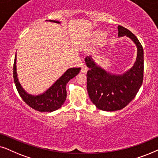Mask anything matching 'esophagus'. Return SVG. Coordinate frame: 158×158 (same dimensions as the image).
<instances>
[{"mask_svg": "<svg viewBox=\"0 0 158 158\" xmlns=\"http://www.w3.org/2000/svg\"><path fill=\"white\" fill-rule=\"evenodd\" d=\"M87 71H88V68H87V66H85V65H83L82 67H81V73H86L87 72Z\"/></svg>", "mask_w": 158, "mask_h": 158, "instance_id": "obj_1", "label": "esophagus"}]
</instances>
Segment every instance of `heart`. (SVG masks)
Listing matches in <instances>:
<instances>
[{
  "instance_id": "1",
  "label": "heart",
  "mask_w": 158,
  "mask_h": 158,
  "mask_svg": "<svg viewBox=\"0 0 158 158\" xmlns=\"http://www.w3.org/2000/svg\"><path fill=\"white\" fill-rule=\"evenodd\" d=\"M102 31H97V32L95 33V35H94V36H95V38H97V39H100L101 37H102Z\"/></svg>"
}]
</instances>
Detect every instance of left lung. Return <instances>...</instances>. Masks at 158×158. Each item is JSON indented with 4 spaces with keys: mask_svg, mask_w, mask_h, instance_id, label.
I'll return each instance as SVG.
<instances>
[{
    "mask_svg": "<svg viewBox=\"0 0 158 158\" xmlns=\"http://www.w3.org/2000/svg\"><path fill=\"white\" fill-rule=\"evenodd\" d=\"M118 37H127L137 48L136 58L133 66L121 74L113 73L102 68L92 58H85L89 68L87 74V88L92 103L100 110L115 111L127 106L135 98L143 81L144 51L142 46L129 29L118 26Z\"/></svg>",
    "mask_w": 158,
    "mask_h": 158,
    "instance_id": "8db88e82",
    "label": "left lung"
}]
</instances>
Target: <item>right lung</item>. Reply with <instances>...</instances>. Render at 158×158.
<instances>
[{"label": "right lung", "mask_w": 158, "mask_h": 158, "mask_svg": "<svg viewBox=\"0 0 158 158\" xmlns=\"http://www.w3.org/2000/svg\"><path fill=\"white\" fill-rule=\"evenodd\" d=\"M48 21V20H46ZM48 22L58 23L60 22L55 20H48ZM81 68H70L65 71L61 77L58 78L49 88L45 92L38 94H31L27 92L21 85L18 79L17 71H16V53L15 55L14 64V83L17 91L26 103L31 108L40 112L51 113L60 108L66 99V86L69 80L75 77Z\"/></svg>", "instance_id": "add662e5"}]
</instances>
